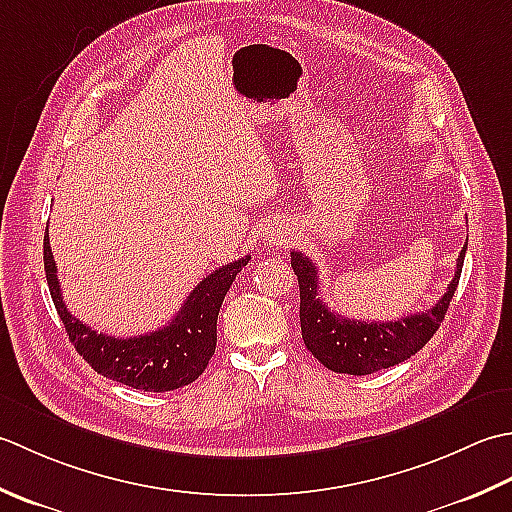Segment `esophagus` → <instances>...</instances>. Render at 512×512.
<instances>
[{"label": "esophagus", "instance_id": "34e87169", "mask_svg": "<svg viewBox=\"0 0 512 512\" xmlns=\"http://www.w3.org/2000/svg\"><path fill=\"white\" fill-rule=\"evenodd\" d=\"M287 238H289V229L283 227V225H276V227H269V229H267L265 241H267L269 245H280V243H285Z\"/></svg>", "mask_w": 512, "mask_h": 512}]
</instances>
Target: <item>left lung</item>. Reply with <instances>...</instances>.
<instances>
[{"mask_svg":"<svg viewBox=\"0 0 512 512\" xmlns=\"http://www.w3.org/2000/svg\"><path fill=\"white\" fill-rule=\"evenodd\" d=\"M464 254L466 245L457 256L451 285L431 309L400 320L362 322L331 311L318 296L320 280L316 265L302 252H291V267L300 287V329L307 349L327 369L349 375H369L409 360L440 329L460 283Z\"/></svg>","mask_w":512,"mask_h":512,"instance_id":"obj_1","label":"left lung"}]
</instances>
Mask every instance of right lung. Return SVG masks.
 <instances>
[{
  "mask_svg": "<svg viewBox=\"0 0 512 512\" xmlns=\"http://www.w3.org/2000/svg\"><path fill=\"white\" fill-rule=\"evenodd\" d=\"M249 258L252 256L234 260L205 276L165 327L134 338H114L86 327L66 309L48 234L44 236V269L50 296L79 356L103 378L154 393L185 387L210 364L216 351L218 311L236 274L249 263Z\"/></svg>",
  "mask_w": 512,
  "mask_h": 512,
  "instance_id": "1",
  "label": "right lung"
}]
</instances>
